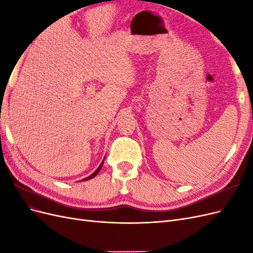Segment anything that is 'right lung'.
<instances>
[{"label":"right lung","mask_w":253,"mask_h":253,"mask_svg":"<svg viewBox=\"0 0 253 253\" xmlns=\"http://www.w3.org/2000/svg\"><path fill=\"white\" fill-rule=\"evenodd\" d=\"M103 162H104V159L102 160V163L100 164V166H99V167H98V169H97V170H96V171H95V172H94L93 174H91V175H89V176H88V177H86V178H84V179H82V180H83V181H84V180H88V179H91V178H93V177H95V176H96V175L98 174V172L101 170V168H102V165H103Z\"/></svg>","instance_id":"add662e5"}]
</instances>
